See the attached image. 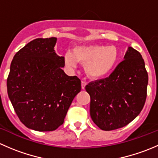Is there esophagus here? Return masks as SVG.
<instances>
[{"instance_id": "esophagus-1", "label": "esophagus", "mask_w": 158, "mask_h": 158, "mask_svg": "<svg viewBox=\"0 0 158 158\" xmlns=\"http://www.w3.org/2000/svg\"><path fill=\"white\" fill-rule=\"evenodd\" d=\"M87 85V82H85V81H82V89H85V85Z\"/></svg>"}]
</instances>
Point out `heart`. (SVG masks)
Instances as JSON below:
<instances>
[{
    "label": "heart",
    "instance_id": "heart-1",
    "mask_svg": "<svg viewBox=\"0 0 158 158\" xmlns=\"http://www.w3.org/2000/svg\"><path fill=\"white\" fill-rule=\"evenodd\" d=\"M119 52L114 46H77L64 55L65 63L69 67H76L78 62L84 63L87 76L94 79L109 74L118 60Z\"/></svg>",
    "mask_w": 158,
    "mask_h": 158
}]
</instances>
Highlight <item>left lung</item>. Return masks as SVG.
<instances>
[{
    "label": "left lung",
    "instance_id": "8db88e82",
    "mask_svg": "<svg viewBox=\"0 0 158 158\" xmlns=\"http://www.w3.org/2000/svg\"><path fill=\"white\" fill-rule=\"evenodd\" d=\"M148 75L141 53L128 47L124 60L109 77L85 86L90 95V115L104 131L122 128L142 110L147 98Z\"/></svg>",
    "mask_w": 158,
    "mask_h": 158
}]
</instances>
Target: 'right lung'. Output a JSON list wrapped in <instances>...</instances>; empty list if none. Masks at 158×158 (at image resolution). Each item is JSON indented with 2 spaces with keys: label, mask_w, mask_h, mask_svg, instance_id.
<instances>
[{
  "label": "right lung",
  "mask_w": 158,
  "mask_h": 158,
  "mask_svg": "<svg viewBox=\"0 0 158 158\" xmlns=\"http://www.w3.org/2000/svg\"><path fill=\"white\" fill-rule=\"evenodd\" d=\"M56 38H37L14 55L7 79L16 114L28 128L52 131L64 122L81 90L77 76L64 73L65 60L54 50Z\"/></svg>",
  "instance_id": "add662e5"
}]
</instances>
